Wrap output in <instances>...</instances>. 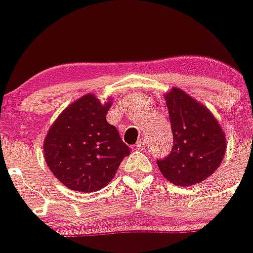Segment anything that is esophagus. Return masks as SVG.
<instances>
[{"label":"esophagus","instance_id":"34e87169","mask_svg":"<svg viewBox=\"0 0 253 253\" xmlns=\"http://www.w3.org/2000/svg\"><path fill=\"white\" fill-rule=\"evenodd\" d=\"M145 147H147V143L143 138L138 139V142L136 143V149H139V150H144Z\"/></svg>","mask_w":253,"mask_h":253}]
</instances>
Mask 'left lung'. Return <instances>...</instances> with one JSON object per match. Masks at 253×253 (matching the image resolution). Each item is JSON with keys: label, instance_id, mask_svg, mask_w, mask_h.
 <instances>
[{"label": "left lung", "instance_id": "8db88e82", "mask_svg": "<svg viewBox=\"0 0 253 253\" xmlns=\"http://www.w3.org/2000/svg\"><path fill=\"white\" fill-rule=\"evenodd\" d=\"M174 137L168 157L157 159L163 176L177 186L209 177L225 155V133L211 111L178 88L165 94Z\"/></svg>", "mask_w": 253, "mask_h": 253}]
</instances>
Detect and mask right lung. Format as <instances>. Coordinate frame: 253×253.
<instances>
[{
	"mask_svg": "<svg viewBox=\"0 0 253 253\" xmlns=\"http://www.w3.org/2000/svg\"><path fill=\"white\" fill-rule=\"evenodd\" d=\"M110 100L101 104L94 94H86L61 112L48 129L45 160L55 177L71 190H101L129 155L116 127L106 121Z\"/></svg>",
	"mask_w": 253,
	"mask_h": 253,
	"instance_id": "obj_1",
	"label": "right lung"
}]
</instances>
